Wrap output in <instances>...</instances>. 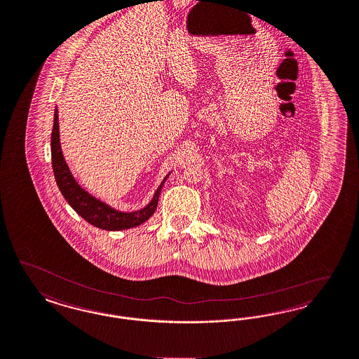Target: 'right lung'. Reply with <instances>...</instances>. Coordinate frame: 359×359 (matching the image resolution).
<instances>
[{
	"label": "right lung",
	"mask_w": 359,
	"mask_h": 359,
	"mask_svg": "<svg viewBox=\"0 0 359 359\" xmlns=\"http://www.w3.org/2000/svg\"><path fill=\"white\" fill-rule=\"evenodd\" d=\"M51 164L55 176L57 186L60 188L63 198L70 204V207L86 220L87 223L104 229V231H123L128 228H135L140 224L146 223L158 207L161 188L164 186L170 173L163 179L159 188L154 194L149 204L142 210L134 212H122L115 210L106 203L94 198L76 183L70 172V168L63 158L61 142H60V123H58V109L54 111V124L51 131Z\"/></svg>",
	"instance_id": "obj_1"
}]
</instances>
